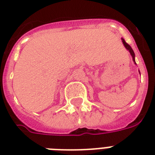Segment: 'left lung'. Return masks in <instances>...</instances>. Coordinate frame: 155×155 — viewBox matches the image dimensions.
I'll return each instance as SVG.
<instances>
[{"instance_id":"left-lung-1","label":"left lung","mask_w":155,"mask_h":155,"mask_svg":"<svg viewBox=\"0 0 155 155\" xmlns=\"http://www.w3.org/2000/svg\"><path fill=\"white\" fill-rule=\"evenodd\" d=\"M121 39H122V42H123V44H124V46H125V47L128 50V51H130V54H131V56H132L133 61H134L135 64H136V62H135V54H134V51H133V49L131 48V47H130V45L125 42V40L123 39V38H121ZM139 73H140V71H139Z\"/></svg>"}]
</instances>
